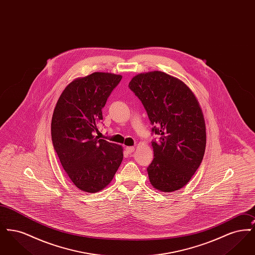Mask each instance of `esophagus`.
<instances>
[{
    "label": "esophagus",
    "mask_w": 255,
    "mask_h": 255,
    "mask_svg": "<svg viewBox=\"0 0 255 255\" xmlns=\"http://www.w3.org/2000/svg\"><path fill=\"white\" fill-rule=\"evenodd\" d=\"M125 151H126L127 154H132L133 151H134V148L133 147H126Z\"/></svg>",
    "instance_id": "1"
}]
</instances>
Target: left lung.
I'll use <instances>...</instances> for the list:
<instances>
[{"label":"left lung","instance_id":"1","mask_svg":"<svg viewBox=\"0 0 255 255\" xmlns=\"http://www.w3.org/2000/svg\"><path fill=\"white\" fill-rule=\"evenodd\" d=\"M129 88L141 101L152 133L154 159L147 167L151 184L162 192L183 187L205 154L206 124L199 102L180 79L161 72L140 73Z\"/></svg>","mask_w":255,"mask_h":255}]
</instances>
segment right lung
Returning a JSON list of instances; mask_svg holds the SVG:
<instances>
[{
    "mask_svg": "<svg viewBox=\"0 0 255 255\" xmlns=\"http://www.w3.org/2000/svg\"><path fill=\"white\" fill-rule=\"evenodd\" d=\"M122 78L94 73L76 79L66 87L54 108L53 148L73 184L82 191L102 190L122 163V146L94 135L103 120L102 109Z\"/></svg>",
    "mask_w": 255,
    "mask_h": 255,
    "instance_id": "add662e5",
    "label": "right lung"
}]
</instances>
